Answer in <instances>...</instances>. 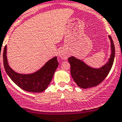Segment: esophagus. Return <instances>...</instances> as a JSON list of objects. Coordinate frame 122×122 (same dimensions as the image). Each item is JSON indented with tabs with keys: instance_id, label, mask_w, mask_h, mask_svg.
<instances>
[{
	"instance_id": "34e87169",
	"label": "esophagus",
	"mask_w": 122,
	"mask_h": 122,
	"mask_svg": "<svg viewBox=\"0 0 122 122\" xmlns=\"http://www.w3.org/2000/svg\"><path fill=\"white\" fill-rule=\"evenodd\" d=\"M59 56L62 60H66L68 57V54L64 50H61L60 53H59Z\"/></svg>"
}]
</instances>
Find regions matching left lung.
<instances>
[{
  "instance_id": "1",
  "label": "left lung",
  "mask_w": 122,
  "mask_h": 122,
  "mask_svg": "<svg viewBox=\"0 0 122 122\" xmlns=\"http://www.w3.org/2000/svg\"><path fill=\"white\" fill-rule=\"evenodd\" d=\"M109 38L111 49L110 58L106 64L100 68L91 67L74 56L68 58L71 64V73L72 78L81 88L86 89L98 85L105 80L111 71L114 60L115 47L111 36H109Z\"/></svg>"
}]
</instances>
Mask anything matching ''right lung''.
I'll return each instance as SVG.
<instances>
[{
	"label": "right lung",
	"instance_id": "obj_1",
	"mask_svg": "<svg viewBox=\"0 0 122 122\" xmlns=\"http://www.w3.org/2000/svg\"><path fill=\"white\" fill-rule=\"evenodd\" d=\"M3 51L5 70L16 85L22 89L30 92H41L47 89L59 64L56 56L48 61L39 71L30 74H22L13 71L8 63L6 46Z\"/></svg>",
	"mask_w": 122,
	"mask_h": 122
}]
</instances>
